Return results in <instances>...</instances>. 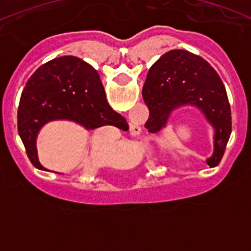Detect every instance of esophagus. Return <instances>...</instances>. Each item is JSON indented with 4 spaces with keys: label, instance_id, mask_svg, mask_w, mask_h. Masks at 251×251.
<instances>
[{
    "label": "esophagus",
    "instance_id": "1",
    "mask_svg": "<svg viewBox=\"0 0 251 251\" xmlns=\"http://www.w3.org/2000/svg\"><path fill=\"white\" fill-rule=\"evenodd\" d=\"M132 129H133V133H134V134H139V128L138 127H136V126H134Z\"/></svg>",
    "mask_w": 251,
    "mask_h": 251
}]
</instances>
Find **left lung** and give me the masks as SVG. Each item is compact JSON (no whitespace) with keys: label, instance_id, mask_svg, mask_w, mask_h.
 <instances>
[{"label":"left lung","instance_id":"8db88e82","mask_svg":"<svg viewBox=\"0 0 251 251\" xmlns=\"http://www.w3.org/2000/svg\"><path fill=\"white\" fill-rule=\"evenodd\" d=\"M142 95L153 132L165 127L176 106L191 104L200 108L215 128V151L207 165L220 163L231 134V109L220 76L205 59L186 50L168 51L150 68Z\"/></svg>","mask_w":251,"mask_h":251}]
</instances>
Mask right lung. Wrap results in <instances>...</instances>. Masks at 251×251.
Listing matches in <instances>:
<instances>
[{"label": "right lung", "mask_w": 251, "mask_h": 251, "mask_svg": "<svg viewBox=\"0 0 251 251\" xmlns=\"http://www.w3.org/2000/svg\"><path fill=\"white\" fill-rule=\"evenodd\" d=\"M56 119L74 121L86 129L117 127L121 119L106 101L98 72L79 57L50 60L31 75L22 90L17 128L28 159L39 170L44 167L37 159V133Z\"/></svg>", "instance_id": "right-lung-1"}]
</instances>
